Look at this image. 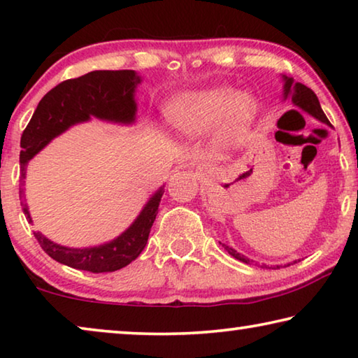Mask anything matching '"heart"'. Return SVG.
Returning a JSON list of instances; mask_svg holds the SVG:
<instances>
[{"mask_svg":"<svg viewBox=\"0 0 358 358\" xmlns=\"http://www.w3.org/2000/svg\"><path fill=\"white\" fill-rule=\"evenodd\" d=\"M226 113L224 134L235 138L243 132L257 110L256 99L248 93L235 94L229 88H213L178 99L169 110L172 124L183 134H197L208 129Z\"/></svg>","mask_w":358,"mask_h":358,"instance_id":"b5f03b06","label":"heart"}]
</instances>
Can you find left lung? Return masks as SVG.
<instances>
[{
    "instance_id": "obj_1",
    "label": "left lung",
    "mask_w": 358,
    "mask_h": 358,
    "mask_svg": "<svg viewBox=\"0 0 358 358\" xmlns=\"http://www.w3.org/2000/svg\"><path fill=\"white\" fill-rule=\"evenodd\" d=\"M282 80H284V93H282L284 99L290 98V99H292L294 104L296 107H300L301 110H305L306 113H310L311 117H314V118L319 120V121H322V123H325V124H330L329 118L325 117L322 107H320V104H319L317 96L314 94V92H313L311 88H308L306 85H303V83L294 82V78L286 77V76H282ZM222 246H224V250H226L230 254V256H234L235 259H238V260H241V262H245V264H250L251 262L250 259H248L246 256H243V254H240V252L235 251L234 248H230L227 245H222ZM295 262H296V260H295ZM276 268H280V265H276Z\"/></svg>"
}]
</instances>
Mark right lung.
Here are the masks:
<instances>
[{
  "mask_svg": "<svg viewBox=\"0 0 358 358\" xmlns=\"http://www.w3.org/2000/svg\"><path fill=\"white\" fill-rule=\"evenodd\" d=\"M141 76L136 71H93L82 77L69 78L52 88L41 99L20 138V181L25 185L27 164L45 145L77 123L96 117L112 123L131 124L136 121V87ZM164 187H159L145 205L136 221L108 243L93 248H68L34 232L42 250L57 262L72 268L106 273L120 270L138 257L148 241L151 226ZM20 196H25L20 189ZM23 213L31 222L28 205L22 202Z\"/></svg>",
  "mask_w": 358,
  "mask_h": 358,
  "instance_id": "1",
  "label": "right lung"
}]
</instances>
